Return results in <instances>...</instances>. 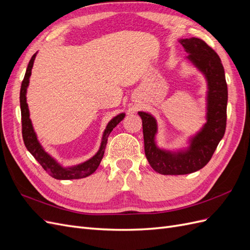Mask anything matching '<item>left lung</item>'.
I'll return each instance as SVG.
<instances>
[{
  "instance_id": "1",
  "label": "left lung",
  "mask_w": 250,
  "mask_h": 250,
  "mask_svg": "<svg viewBox=\"0 0 250 250\" xmlns=\"http://www.w3.org/2000/svg\"><path fill=\"white\" fill-rule=\"evenodd\" d=\"M178 42L188 54L186 59L207 81V122L188 138L186 147L166 149L157 145L156 119L150 112H138L143 122L144 146L148 163L163 175H185L202 169L214 154L226 127L228 84L220 57L200 39L191 37Z\"/></svg>"
}]
</instances>
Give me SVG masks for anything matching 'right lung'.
I'll list each match as a JSON object with an SVG mask.
<instances>
[{"label":"right lung","mask_w":250,"mask_h":250,"mask_svg":"<svg viewBox=\"0 0 250 250\" xmlns=\"http://www.w3.org/2000/svg\"><path fill=\"white\" fill-rule=\"evenodd\" d=\"M37 53L32 56L30 59L27 71L25 74L24 80L21 82V93H20V103H21V132H22V139H24L25 146L28 149V151L31 153L35 160L41 164L42 167L44 169L49 175H51L53 178H56L59 180H69V179H79L87 177L97 170L99 167V165L102 161L105 147H106L107 139L110 132L112 131L121 121L125 118V112H121L116 117H113L108 124L106 125L103 134L102 140L99 150L97 151V153L88 158L87 161L80 163L78 165L74 166H67L64 167L60 164L56 158L53 157L51 154H49L46 150L43 149L42 144L40 143L39 139H37L36 132L34 131V128L30 119V111L27 104V88L29 86L30 82V76H31V71L33 67L34 60L36 57Z\"/></svg>","instance_id":"right-lung-1"}]
</instances>
